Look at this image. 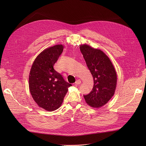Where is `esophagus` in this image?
<instances>
[{"mask_svg":"<svg viewBox=\"0 0 146 146\" xmlns=\"http://www.w3.org/2000/svg\"><path fill=\"white\" fill-rule=\"evenodd\" d=\"M81 80H77L76 81V82H75V85L78 86V85H80V84H81Z\"/></svg>","mask_w":146,"mask_h":146,"instance_id":"34e87169","label":"esophagus"}]
</instances>
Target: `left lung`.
<instances>
[{
	"label": "left lung",
	"mask_w": 146,
	"mask_h": 146,
	"mask_svg": "<svg viewBox=\"0 0 146 146\" xmlns=\"http://www.w3.org/2000/svg\"><path fill=\"white\" fill-rule=\"evenodd\" d=\"M80 49L94 81L92 91L84 95V99L92 108L102 107L114 95L117 85L115 69L109 57L101 50L87 44L81 45Z\"/></svg>",
	"instance_id": "obj_1"
}]
</instances>
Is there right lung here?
<instances>
[{
    "label": "right lung",
    "mask_w": 146,
    "mask_h": 146,
    "mask_svg": "<svg viewBox=\"0 0 146 146\" xmlns=\"http://www.w3.org/2000/svg\"><path fill=\"white\" fill-rule=\"evenodd\" d=\"M63 50L61 44L44 50L35 59L30 72V92L38 106L47 111L58 109L63 102L68 87L72 86L54 69Z\"/></svg>",
    "instance_id": "add662e5"
}]
</instances>
